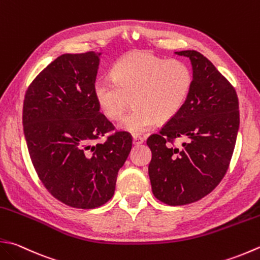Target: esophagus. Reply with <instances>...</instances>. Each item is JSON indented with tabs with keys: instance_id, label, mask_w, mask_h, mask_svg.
Here are the masks:
<instances>
[{
	"instance_id": "obj_1",
	"label": "esophagus",
	"mask_w": 260,
	"mask_h": 260,
	"mask_svg": "<svg viewBox=\"0 0 260 260\" xmlns=\"http://www.w3.org/2000/svg\"><path fill=\"white\" fill-rule=\"evenodd\" d=\"M144 142V139L140 135H134L133 136V144L134 145H141Z\"/></svg>"
}]
</instances>
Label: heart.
<instances>
[{
  "mask_svg": "<svg viewBox=\"0 0 260 260\" xmlns=\"http://www.w3.org/2000/svg\"><path fill=\"white\" fill-rule=\"evenodd\" d=\"M191 86L192 73L186 63L135 52L115 65L113 78L96 79L93 93L100 111L110 120L124 115L132 98L134 108L124 117L120 127L143 133L157 121L175 118L184 108Z\"/></svg>",
  "mask_w": 260,
  "mask_h": 260,
  "instance_id": "1",
  "label": "heart"
}]
</instances>
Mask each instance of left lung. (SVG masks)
Here are the masks:
<instances>
[{
    "label": "left lung",
    "instance_id": "obj_1",
    "mask_svg": "<svg viewBox=\"0 0 260 260\" xmlns=\"http://www.w3.org/2000/svg\"><path fill=\"white\" fill-rule=\"evenodd\" d=\"M192 65V86L184 108L146 141L152 152V191L165 204L200 201L220 184L230 166L240 124L236 89L205 56L176 52ZM177 138L186 141L174 146Z\"/></svg>",
    "mask_w": 260,
    "mask_h": 260
}]
</instances>
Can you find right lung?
<instances>
[{
    "mask_svg": "<svg viewBox=\"0 0 260 260\" xmlns=\"http://www.w3.org/2000/svg\"><path fill=\"white\" fill-rule=\"evenodd\" d=\"M99 56H59L36 76L23 100V133L40 181L56 200L83 210L114 196L118 170L132 149L126 132L95 143L115 128L93 93Z\"/></svg>",
    "mask_w": 260,
    "mask_h": 260,
    "instance_id": "obj_1",
    "label": "right lung"
}]
</instances>
